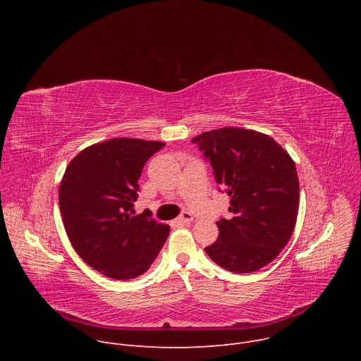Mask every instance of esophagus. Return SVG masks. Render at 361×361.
Instances as JSON below:
<instances>
[{
    "label": "esophagus",
    "instance_id": "34e87169",
    "mask_svg": "<svg viewBox=\"0 0 361 361\" xmlns=\"http://www.w3.org/2000/svg\"><path fill=\"white\" fill-rule=\"evenodd\" d=\"M180 223H191L192 220H194V217H192V214H190V213H187V212H184L178 219H177Z\"/></svg>",
    "mask_w": 361,
    "mask_h": 361
}]
</instances>
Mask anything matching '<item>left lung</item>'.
Here are the masks:
<instances>
[{
	"label": "left lung",
	"instance_id": "obj_1",
	"mask_svg": "<svg viewBox=\"0 0 361 361\" xmlns=\"http://www.w3.org/2000/svg\"><path fill=\"white\" fill-rule=\"evenodd\" d=\"M230 195V220L217 221L219 238L205 252L233 273H252L271 263L297 221L300 185L288 152L267 134L238 127L192 138Z\"/></svg>",
	"mask_w": 361,
	"mask_h": 361
}]
</instances>
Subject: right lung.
Returning <instances> with one entry per match:
<instances>
[{
	"instance_id": "obj_1",
	"label": "right lung",
	"mask_w": 361,
	"mask_h": 361,
	"mask_svg": "<svg viewBox=\"0 0 361 361\" xmlns=\"http://www.w3.org/2000/svg\"><path fill=\"white\" fill-rule=\"evenodd\" d=\"M166 142L111 138L84 148L60 184L67 235L81 259L114 280L145 273L164 245L170 226L135 214L138 178L147 160Z\"/></svg>"
}]
</instances>
